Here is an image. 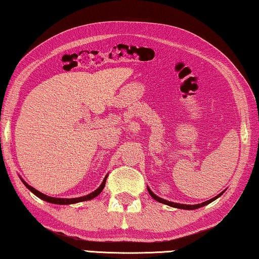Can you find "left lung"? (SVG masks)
<instances>
[{
	"label": "left lung",
	"mask_w": 259,
	"mask_h": 259,
	"mask_svg": "<svg viewBox=\"0 0 259 259\" xmlns=\"http://www.w3.org/2000/svg\"><path fill=\"white\" fill-rule=\"evenodd\" d=\"M148 189V192H149V194L150 196H152L155 200H157L158 202H162V204H165V205H169V206H171V207H176V208H182V209H197V208H199V207H202V206H205V205H207V204H209V202H212L213 200H215L217 198H219L221 196L222 193H220V194H218L217 197H214V198H212V199H209V200H207V201H204V202H201V204H197V205H185V204H176V202H171V201H168V200H164V199H162V198H160V197H157L156 194L155 193H153L152 191H150V189L149 188H147Z\"/></svg>",
	"instance_id": "obj_1"
}]
</instances>
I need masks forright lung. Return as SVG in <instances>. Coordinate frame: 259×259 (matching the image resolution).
Segmentation results:
<instances>
[{
    "instance_id": "1",
    "label": "right lung",
    "mask_w": 259,
    "mask_h": 259,
    "mask_svg": "<svg viewBox=\"0 0 259 259\" xmlns=\"http://www.w3.org/2000/svg\"><path fill=\"white\" fill-rule=\"evenodd\" d=\"M106 178H107V176L104 178V181H103V183H102V185L99 186V188L96 190V191H94L93 193H90V194H88V196H84V197H79V198H73V199H61V198H53V197H49V196H46V194H44V193H41V192H39V191H37L35 190L34 188H32V186H30V185H27L25 182H24L23 180H22V182L24 183V185L26 186L27 189H29L31 192H33L35 196L37 197H39L40 199H42V200H45V201H47V202H51V204H58V205H69V204H75V202H79V201H85V200H90V199H93V198H95V197H97L99 193L102 192L103 191V189H104V186H105V182H106Z\"/></svg>"
}]
</instances>
